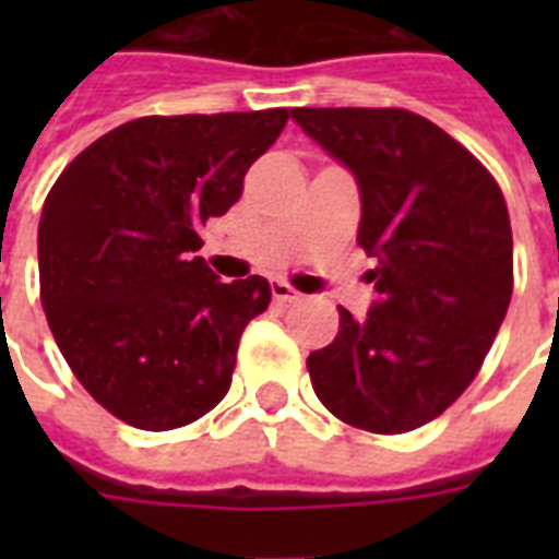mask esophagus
Segmentation results:
<instances>
[{"label":"esophagus","instance_id":"esophagus-1","mask_svg":"<svg viewBox=\"0 0 559 559\" xmlns=\"http://www.w3.org/2000/svg\"><path fill=\"white\" fill-rule=\"evenodd\" d=\"M270 289H272V298H275V301H284V305H293V301H301V293H298V289L289 287L287 281H272Z\"/></svg>","mask_w":559,"mask_h":559}]
</instances>
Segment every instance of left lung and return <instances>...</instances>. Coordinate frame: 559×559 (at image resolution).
Segmentation results:
<instances>
[{
	"label": "left lung",
	"mask_w": 559,
	"mask_h": 559,
	"mask_svg": "<svg viewBox=\"0 0 559 559\" xmlns=\"http://www.w3.org/2000/svg\"><path fill=\"white\" fill-rule=\"evenodd\" d=\"M293 121L354 174L357 243L377 261L366 319L307 357L345 424L400 435L452 406L485 362L513 293L511 217L496 179L408 109L298 107Z\"/></svg>",
	"instance_id": "8db88e82"
}]
</instances>
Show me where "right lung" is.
<instances>
[{"label":"right lung","mask_w":559,"mask_h":559,"mask_svg":"<svg viewBox=\"0 0 559 559\" xmlns=\"http://www.w3.org/2000/svg\"><path fill=\"white\" fill-rule=\"evenodd\" d=\"M287 109L147 116L92 142L48 191L39 298L81 385L124 424L165 432L226 397L266 278L223 281L200 249L205 219L243 193Z\"/></svg>","instance_id":"obj_1"}]
</instances>
